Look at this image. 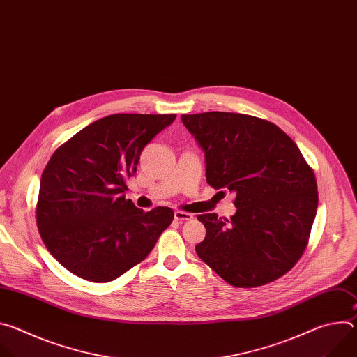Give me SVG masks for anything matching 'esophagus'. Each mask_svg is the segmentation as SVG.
<instances>
[{
	"label": "esophagus",
	"mask_w": 357,
	"mask_h": 357,
	"mask_svg": "<svg viewBox=\"0 0 357 357\" xmlns=\"http://www.w3.org/2000/svg\"><path fill=\"white\" fill-rule=\"evenodd\" d=\"M174 216H175V220H179V222H186V220H192L193 219L192 213H186V212H182V211H176L174 213Z\"/></svg>",
	"instance_id": "obj_1"
}]
</instances>
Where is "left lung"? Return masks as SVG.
Returning <instances> with one entry per match:
<instances>
[{
    "mask_svg": "<svg viewBox=\"0 0 357 357\" xmlns=\"http://www.w3.org/2000/svg\"><path fill=\"white\" fill-rule=\"evenodd\" d=\"M182 123L205 151L208 183L236 195L230 220L197 216L206 229L195 247L200 260L238 288L287 274L307 248L318 208L315 174L296 144L245 114H182Z\"/></svg>",
    "mask_w": 357,
    "mask_h": 357,
    "instance_id": "obj_1",
    "label": "left lung"
}]
</instances>
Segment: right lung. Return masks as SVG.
<instances>
[{"label":"right lung","instance_id":"add662e5","mask_svg":"<svg viewBox=\"0 0 357 357\" xmlns=\"http://www.w3.org/2000/svg\"><path fill=\"white\" fill-rule=\"evenodd\" d=\"M176 114H112L62 144L46 164L36 225L49 252L72 274L109 282L139 264L172 223L174 211L135 208L126 181L144 146Z\"/></svg>","mask_w":357,"mask_h":357}]
</instances>
